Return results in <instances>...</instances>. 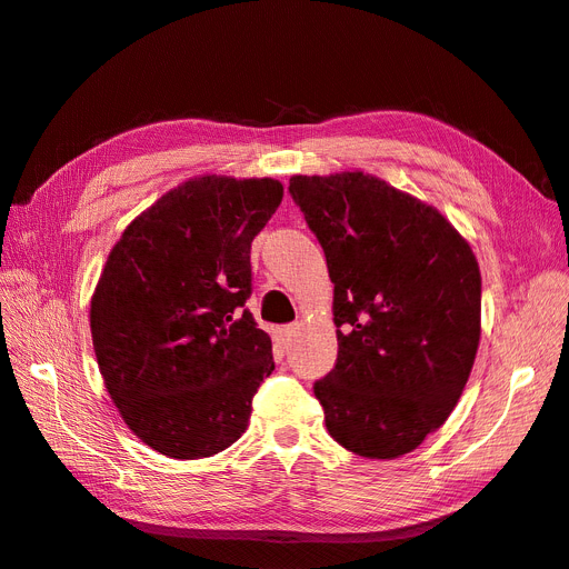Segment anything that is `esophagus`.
Wrapping results in <instances>:
<instances>
[{"label": "esophagus", "mask_w": 569, "mask_h": 569, "mask_svg": "<svg viewBox=\"0 0 569 569\" xmlns=\"http://www.w3.org/2000/svg\"><path fill=\"white\" fill-rule=\"evenodd\" d=\"M297 330H299V325H284V327H280V330H278V337H280L282 341H289L291 337L297 335Z\"/></svg>", "instance_id": "1"}]
</instances>
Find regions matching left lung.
<instances>
[{
    "mask_svg": "<svg viewBox=\"0 0 569 569\" xmlns=\"http://www.w3.org/2000/svg\"><path fill=\"white\" fill-rule=\"evenodd\" d=\"M289 194L335 282L337 363L313 385L343 449L391 460L451 416L479 347L481 274L432 206L360 170L295 176Z\"/></svg>",
    "mask_w": 569,
    "mask_h": 569,
    "instance_id": "8db88e82",
    "label": "left lung"
}]
</instances>
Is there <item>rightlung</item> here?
<instances>
[{
    "mask_svg": "<svg viewBox=\"0 0 569 569\" xmlns=\"http://www.w3.org/2000/svg\"><path fill=\"white\" fill-rule=\"evenodd\" d=\"M282 201L272 178L201 176L137 216L97 282L90 327L120 418L153 451L194 460L244 435L274 370L244 303L251 242Z\"/></svg>",
    "mask_w": 569,
    "mask_h": 569,
    "instance_id": "1",
    "label": "right lung"
}]
</instances>
